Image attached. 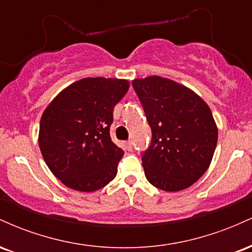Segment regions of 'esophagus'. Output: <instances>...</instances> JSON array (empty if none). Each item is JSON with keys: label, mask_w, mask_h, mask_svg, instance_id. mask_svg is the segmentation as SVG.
Returning <instances> with one entry per match:
<instances>
[{"label": "esophagus", "mask_w": 252, "mask_h": 252, "mask_svg": "<svg viewBox=\"0 0 252 252\" xmlns=\"http://www.w3.org/2000/svg\"><path fill=\"white\" fill-rule=\"evenodd\" d=\"M126 147L128 150H131L132 149V141H126Z\"/></svg>", "instance_id": "1"}]
</instances>
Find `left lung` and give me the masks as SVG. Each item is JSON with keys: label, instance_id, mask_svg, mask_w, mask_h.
<instances>
[{"label": "left lung", "instance_id": "left-lung-1", "mask_svg": "<svg viewBox=\"0 0 252 252\" xmlns=\"http://www.w3.org/2000/svg\"><path fill=\"white\" fill-rule=\"evenodd\" d=\"M132 86L153 134L142 156L147 180L166 192L189 189L210 167L218 141L210 106L193 90L168 78H137Z\"/></svg>", "mask_w": 252, "mask_h": 252}]
</instances>
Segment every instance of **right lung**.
<instances>
[{
  "mask_svg": "<svg viewBox=\"0 0 252 252\" xmlns=\"http://www.w3.org/2000/svg\"><path fill=\"white\" fill-rule=\"evenodd\" d=\"M128 90L126 79L83 78L62 90L42 112L40 150L65 186L94 192L114 180L124 152L111 141L110 126Z\"/></svg>",
  "mask_w": 252,
  "mask_h": 252,
  "instance_id": "add662e5",
  "label": "right lung"
}]
</instances>
